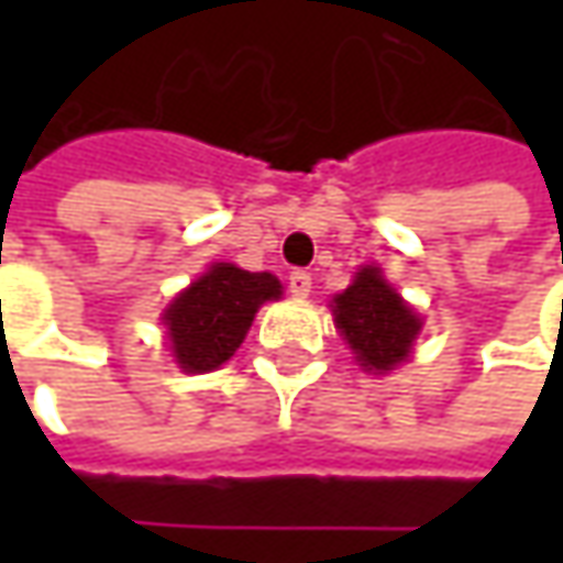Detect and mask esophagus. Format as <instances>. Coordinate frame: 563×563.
<instances>
[{
	"mask_svg": "<svg viewBox=\"0 0 563 563\" xmlns=\"http://www.w3.org/2000/svg\"><path fill=\"white\" fill-rule=\"evenodd\" d=\"M310 288H313V278H310V272L294 269L291 275H288V291H291L294 297H307V294H310Z\"/></svg>",
	"mask_w": 563,
	"mask_h": 563,
	"instance_id": "esophagus-1",
	"label": "esophagus"
}]
</instances>
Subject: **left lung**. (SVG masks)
Segmentation results:
<instances>
[{
  "mask_svg": "<svg viewBox=\"0 0 563 563\" xmlns=\"http://www.w3.org/2000/svg\"><path fill=\"white\" fill-rule=\"evenodd\" d=\"M335 329L366 373H388L410 357L420 335V313L400 297L378 266H363L332 300Z\"/></svg>",
  "mask_w": 563,
  "mask_h": 563,
  "instance_id": "left-lung-1",
  "label": "left lung"
}]
</instances>
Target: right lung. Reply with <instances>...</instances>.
Returning a JSON list of instances; mask_svg holds the SVG:
<instances>
[{
	"label": "right lung",
	"instance_id": "add662e5",
	"mask_svg": "<svg viewBox=\"0 0 563 563\" xmlns=\"http://www.w3.org/2000/svg\"><path fill=\"white\" fill-rule=\"evenodd\" d=\"M282 297L272 272L212 263L163 313L168 351L185 373H209L234 357L250 322L266 300Z\"/></svg>",
	"mask_w": 563,
	"mask_h": 563
}]
</instances>
